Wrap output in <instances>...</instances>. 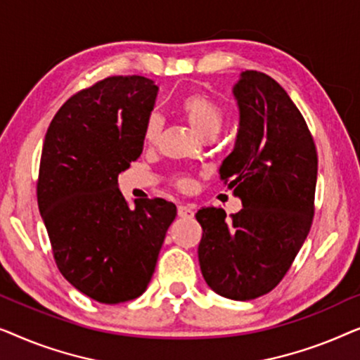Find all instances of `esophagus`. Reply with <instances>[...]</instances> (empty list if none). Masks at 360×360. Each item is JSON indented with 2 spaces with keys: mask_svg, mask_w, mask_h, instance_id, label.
I'll use <instances>...</instances> for the list:
<instances>
[{
  "mask_svg": "<svg viewBox=\"0 0 360 360\" xmlns=\"http://www.w3.org/2000/svg\"><path fill=\"white\" fill-rule=\"evenodd\" d=\"M176 213H179L180 218L190 219V218H193V214H195V206L193 205H180L179 210H176Z\"/></svg>",
  "mask_w": 360,
  "mask_h": 360,
  "instance_id": "esophagus-1",
  "label": "esophagus"
}]
</instances>
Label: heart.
Returning <instances> with one entry per match:
<instances>
[{"label": "heart", "instance_id": "1", "mask_svg": "<svg viewBox=\"0 0 360 360\" xmlns=\"http://www.w3.org/2000/svg\"><path fill=\"white\" fill-rule=\"evenodd\" d=\"M180 111L188 124L191 126L196 134L200 137H214L221 131V126L224 122V112L214 100H211L210 96L203 95V93H190L184 100L180 101ZM162 131V117L157 112H152L146 120L144 124V136L146 144H154L159 139ZM176 185L181 190H190L193 181L188 176L180 175L176 179Z\"/></svg>", "mask_w": 360, "mask_h": 360}]
</instances>
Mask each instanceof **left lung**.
Masks as SVG:
<instances>
[{"label":"left lung","mask_w":360,"mask_h":360,"mask_svg":"<svg viewBox=\"0 0 360 360\" xmlns=\"http://www.w3.org/2000/svg\"><path fill=\"white\" fill-rule=\"evenodd\" d=\"M233 95L239 129L219 179L243 210L231 219L211 206L195 216L205 282L221 297L248 302L277 287L307 239L318 155L302 112L274 78L245 70Z\"/></svg>","instance_id":"1"}]
</instances>
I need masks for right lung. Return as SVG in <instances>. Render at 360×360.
<instances>
[{"instance_id": "add662e5", "label": "right lung", "mask_w": 360, "mask_h": 360, "mask_svg": "<svg viewBox=\"0 0 360 360\" xmlns=\"http://www.w3.org/2000/svg\"><path fill=\"white\" fill-rule=\"evenodd\" d=\"M159 86L110 77L73 95L49 126L37 203L63 277L86 297L116 304L141 297L176 206L162 198L131 208L117 175L139 159Z\"/></svg>"}]
</instances>
